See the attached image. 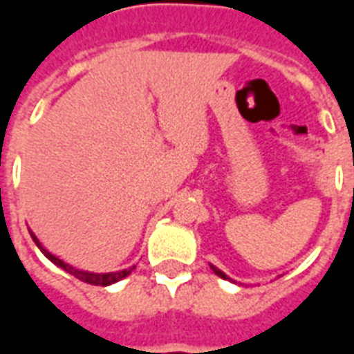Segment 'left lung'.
<instances>
[{
    "label": "left lung",
    "instance_id": "8db88e82",
    "mask_svg": "<svg viewBox=\"0 0 354 354\" xmlns=\"http://www.w3.org/2000/svg\"><path fill=\"white\" fill-rule=\"evenodd\" d=\"M210 269H212V271H214V273L218 274V277H220V279H225V281H231V282H233V279H230V277H227V274L223 273L222 269H218V267H214V266H210Z\"/></svg>",
    "mask_w": 354,
    "mask_h": 354
}]
</instances>
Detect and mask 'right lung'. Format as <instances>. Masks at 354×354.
<instances>
[{
  "label": "right lung",
  "mask_w": 354,
  "mask_h": 354,
  "mask_svg": "<svg viewBox=\"0 0 354 354\" xmlns=\"http://www.w3.org/2000/svg\"><path fill=\"white\" fill-rule=\"evenodd\" d=\"M30 235H32V239H34V243L37 245V248L41 250L43 256L47 258V260H50L55 266H58L60 269H64L66 273L73 274L75 279H80V281L87 282V284H94V286H109V284H115V282L123 281L124 277H129V274L134 271V267H127V269H121V271H111V273H93V271H83V269H77V267L70 266V263H66L64 260H60V258H57L55 254H50L45 246L39 243V239L35 237L34 231H30Z\"/></svg>",
  "instance_id": "obj_1"
}]
</instances>
